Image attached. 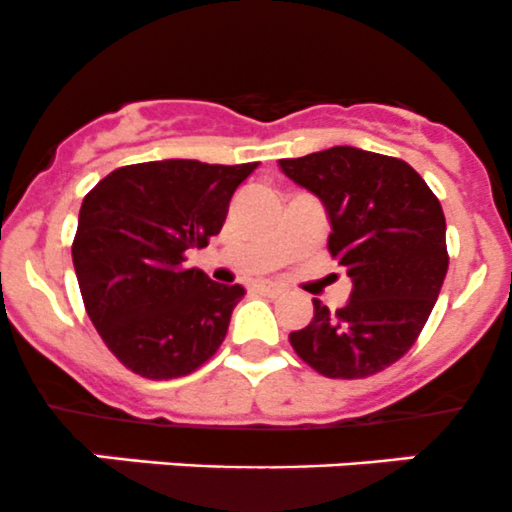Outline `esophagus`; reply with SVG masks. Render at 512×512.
<instances>
[{
  "label": "esophagus",
  "mask_w": 512,
  "mask_h": 512,
  "mask_svg": "<svg viewBox=\"0 0 512 512\" xmlns=\"http://www.w3.org/2000/svg\"><path fill=\"white\" fill-rule=\"evenodd\" d=\"M256 291H263L268 293V296H278V293H283V286H278V283H271V281H261L256 283Z\"/></svg>",
  "instance_id": "esophagus-1"
}]
</instances>
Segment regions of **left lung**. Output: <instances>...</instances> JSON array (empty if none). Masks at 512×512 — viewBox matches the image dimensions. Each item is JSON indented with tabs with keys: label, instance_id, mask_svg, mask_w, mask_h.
<instances>
[{
	"label": "left lung",
	"instance_id": "8db88e82",
	"mask_svg": "<svg viewBox=\"0 0 512 512\" xmlns=\"http://www.w3.org/2000/svg\"><path fill=\"white\" fill-rule=\"evenodd\" d=\"M326 206L328 251L353 281L336 313L313 298V318L288 336L326 378H366L406 356L438 301L448 249L440 201L411 164L356 146L278 161Z\"/></svg>",
	"mask_w": 512,
	"mask_h": 512
}]
</instances>
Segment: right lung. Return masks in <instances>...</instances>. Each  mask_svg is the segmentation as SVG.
Segmentation results:
<instances>
[{"label": "right lung", "instance_id": "add662e5", "mask_svg": "<svg viewBox=\"0 0 512 512\" xmlns=\"http://www.w3.org/2000/svg\"><path fill=\"white\" fill-rule=\"evenodd\" d=\"M254 164L194 159L121 166L84 196L72 244L86 313L136 376H189L229 331L244 286H224L186 254L209 246Z\"/></svg>", "mask_w": 512, "mask_h": 512}]
</instances>
